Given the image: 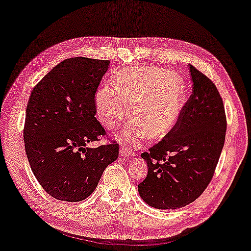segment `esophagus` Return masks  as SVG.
<instances>
[{
  "label": "esophagus",
  "instance_id": "obj_1",
  "mask_svg": "<svg viewBox=\"0 0 251 251\" xmlns=\"http://www.w3.org/2000/svg\"><path fill=\"white\" fill-rule=\"evenodd\" d=\"M120 155L121 156H132L133 151L129 146H122L120 148Z\"/></svg>",
  "mask_w": 251,
  "mask_h": 251
}]
</instances>
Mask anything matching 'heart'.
Wrapping results in <instances>:
<instances>
[{
    "label": "heart",
    "mask_w": 251,
    "mask_h": 251,
    "mask_svg": "<svg viewBox=\"0 0 251 251\" xmlns=\"http://www.w3.org/2000/svg\"><path fill=\"white\" fill-rule=\"evenodd\" d=\"M182 79L164 68L141 67L119 73L115 87L102 86L96 93V113L107 129L113 130L128 117L136 122L123 131L125 140L164 137L178 119L184 102Z\"/></svg>",
    "instance_id": "obj_1"
}]
</instances>
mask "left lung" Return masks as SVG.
<instances>
[{
  "label": "left lung",
  "mask_w": 251,
  "mask_h": 251,
  "mask_svg": "<svg viewBox=\"0 0 251 251\" xmlns=\"http://www.w3.org/2000/svg\"><path fill=\"white\" fill-rule=\"evenodd\" d=\"M193 91L173 129L142 152L148 175L138 185L141 199L160 210L194 202L210 184L223 145L226 118L214 83L190 65Z\"/></svg>",
  "instance_id": "left-lung-1"
}]
</instances>
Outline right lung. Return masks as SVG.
<instances>
[{
    "instance_id": "right-lung-1",
    "label": "right lung",
    "mask_w": 251,
    "mask_h": 251,
    "mask_svg": "<svg viewBox=\"0 0 251 251\" xmlns=\"http://www.w3.org/2000/svg\"><path fill=\"white\" fill-rule=\"evenodd\" d=\"M109 65L86 57L65 59L29 98L23 129L26 157L42 188L59 201H83L118 159L117 141L87 147L106 134L95 118V93Z\"/></svg>"
}]
</instances>
